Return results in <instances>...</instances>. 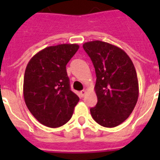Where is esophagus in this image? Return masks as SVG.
Returning <instances> with one entry per match:
<instances>
[{"mask_svg":"<svg viewBox=\"0 0 160 160\" xmlns=\"http://www.w3.org/2000/svg\"><path fill=\"white\" fill-rule=\"evenodd\" d=\"M86 94H87V92H86L85 90L81 91V92H80V97H81V98L85 97V96H86Z\"/></svg>","mask_w":160,"mask_h":160,"instance_id":"obj_1","label":"esophagus"}]
</instances>
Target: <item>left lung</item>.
Returning a JSON list of instances; mask_svg holds the SVG:
<instances>
[{"label":"left lung","instance_id":"left-lung-1","mask_svg":"<svg viewBox=\"0 0 160 160\" xmlns=\"http://www.w3.org/2000/svg\"><path fill=\"white\" fill-rule=\"evenodd\" d=\"M83 49L92 62L98 103L90 109L95 122L105 128L117 127L134 110L139 96L137 74L132 61L120 48L109 42L91 41Z\"/></svg>","mask_w":160,"mask_h":160}]
</instances>
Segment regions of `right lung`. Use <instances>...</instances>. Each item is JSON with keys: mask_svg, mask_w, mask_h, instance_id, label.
I'll return each mask as SVG.
<instances>
[{"mask_svg": "<svg viewBox=\"0 0 160 160\" xmlns=\"http://www.w3.org/2000/svg\"><path fill=\"white\" fill-rule=\"evenodd\" d=\"M78 49L75 43L49 46L37 53L26 66L24 99L42 125L61 127L72 118L80 98L70 89L66 65Z\"/></svg>", "mask_w": 160, "mask_h": 160, "instance_id": "add662e5", "label": "right lung"}]
</instances>
